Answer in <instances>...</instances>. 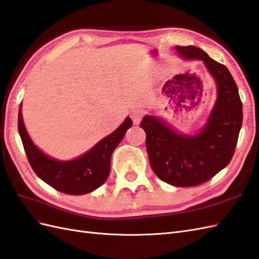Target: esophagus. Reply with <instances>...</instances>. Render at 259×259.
<instances>
[{"label":"esophagus","instance_id":"34e87169","mask_svg":"<svg viewBox=\"0 0 259 259\" xmlns=\"http://www.w3.org/2000/svg\"><path fill=\"white\" fill-rule=\"evenodd\" d=\"M145 115V110L142 108H135L134 110L131 111V119L134 120L135 123H139L141 121V119L144 117Z\"/></svg>","mask_w":259,"mask_h":259}]
</instances>
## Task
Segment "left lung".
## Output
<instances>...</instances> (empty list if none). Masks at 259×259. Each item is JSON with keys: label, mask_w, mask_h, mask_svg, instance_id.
<instances>
[{"label": "left lung", "mask_w": 259, "mask_h": 259, "mask_svg": "<svg viewBox=\"0 0 259 259\" xmlns=\"http://www.w3.org/2000/svg\"><path fill=\"white\" fill-rule=\"evenodd\" d=\"M176 49L184 58L202 60L215 79L218 99L208 123L195 137L178 135L151 116L144 117L140 125L147 134L145 144L155 175L173 186L193 187L211 180L231 162L243 122V106L227 66L194 46Z\"/></svg>", "instance_id": "left-lung-1"}]
</instances>
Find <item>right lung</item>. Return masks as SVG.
I'll use <instances>...</instances> for the list:
<instances>
[{
    "label": "right lung",
    "instance_id": "1",
    "mask_svg": "<svg viewBox=\"0 0 259 259\" xmlns=\"http://www.w3.org/2000/svg\"><path fill=\"white\" fill-rule=\"evenodd\" d=\"M130 127L132 120L127 118L88 153L76 160L60 162L45 155L35 147L25 129L21 106L18 111V134L31 168L40 180L66 195H85L102 186L109 175L112 152Z\"/></svg>",
    "mask_w": 259,
    "mask_h": 259
}]
</instances>
